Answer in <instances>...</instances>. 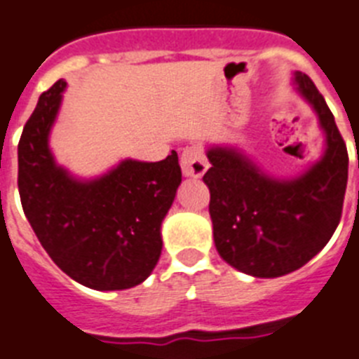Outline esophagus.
Wrapping results in <instances>:
<instances>
[{
	"mask_svg": "<svg viewBox=\"0 0 359 359\" xmlns=\"http://www.w3.org/2000/svg\"><path fill=\"white\" fill-rule=\"evenodd\" d=\"M180 168L186 177H203L208 170V161L201 146H189L180 156Z\"/></svg>",
	"mask_w": 359,
	"mask_h": 359,
	"instance_id": "34e87169",
	"label": "esophagus"
}]
</instances>
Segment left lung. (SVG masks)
Segmentation results:
<instances>
[{"label": "left lung", "instance_id": "8db88e82", "mask_svg": "<svg viewBox=\"0 0 359 359\" xmlns=\"http://www.w3.org/2000/svg\"><path fill=\"white\" fill-rule=\"evenodd\" d=\"M299 95L325 131V151L296 179H273L236 147L208 149L215 248L230 266L254 277H281L319 254L341 219L348 179L347 146L334 114L305 72H294Z\"/></svg>", "mask_w": 359, "mask_h": 359}]
</instances>
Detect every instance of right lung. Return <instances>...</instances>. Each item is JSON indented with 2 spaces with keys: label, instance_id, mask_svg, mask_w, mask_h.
<instances>
[{
  "label": "right lung",
  "instance_id": "right-lung-1",
  "mask_svg": "<svg viewBox=\"0 0 359 359\" xmlns=\"http://www.w3.org/2000/svg\"><path fill=\"white\" fill-rule=\"evenodd\" d=\"M65 86L58 80L40 96L21 133V206L45 252L71 279L93 290L137 287L161 257V226L182 180L179 156L126 158L98 179H74L49 149Z\"/></svg>",
  "mask_w": 359,
  "mask_h": 359
}]
</instances>
